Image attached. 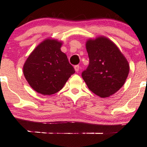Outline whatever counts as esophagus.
I'll use <instances>...</instances> for the list:
<instances>
[{
	"mask_svg": "<svg viewBox=\"0 0 147 147\" xmlns=\"http://www.w3.org/2000/svg\"><path fill=\"white\" fill-rule=\"evenodd\" d=\"M75 70L76 72H79V65H76V66H75Z\"/></svg>",
	"mask_w": 147,
	"mask_h": 147,
	"instance_id": "obj_1",
	"label": "esophagus"
}]
</instances>
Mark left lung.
<instances>
[{
  "instance_id": "8db88e82",
  "label": "left lung",
  "mask_w": 147,
  "mask_h": 147,
  "mask_svg": "<svg viewBox=\"0 0 147 147\" xmlns=\"http://www.w3.org/2000/svg\"><path fill=\"white\" fill-rule=\"evenodd\" d=\"M90 64L82 72L88 88L101 98H107L120 90L129 71L127 59L112 40L105 36L87 40Z\"/></svg>"
}]
</instances>
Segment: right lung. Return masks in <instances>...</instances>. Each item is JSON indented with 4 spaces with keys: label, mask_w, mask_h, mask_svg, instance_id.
I'll return each instance as SVG.
<instances>
[{
    "label": "right lung",
    "mask_w": 147,
    "mask_h": 147,
    "mask_svg": "<svg viewBox=\"0 0 147 147\" xmlns=\"http://www.w3.org/2000/svg\"><path fill=\"white\" fill-rule=\"evenodd\" d=\"M62 45L56 39L44 40L24 64V75L30 86L42 95L59 92L75 72L66 55L61 51Z\"/></svg>",
    "instance_id": "right-lung-1"
}]
</instances>
